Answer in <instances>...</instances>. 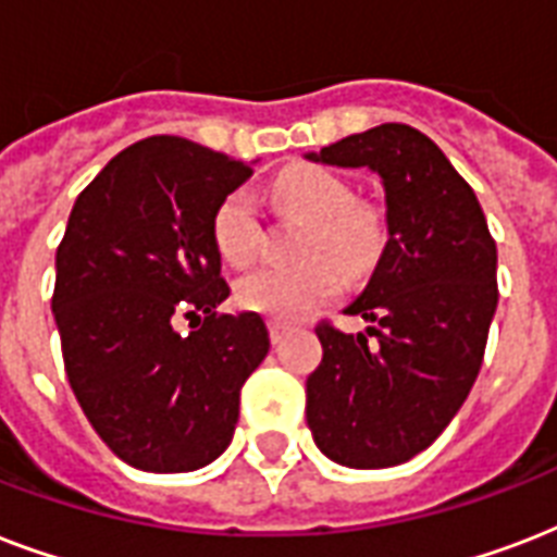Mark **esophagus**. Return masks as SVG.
Returning a JSON list of instances; mask_svg holds the SVG:
<instances>
[{"label": "esophagus", "instance_id": "1", "mask_svg": "<svg viewBox=\"0 0 557 557\" xmlns=\"http://www.w3.org/2000/svg\"><path fill=\"white\" fill-rule=\"evenodd\" d=\"M269 332H271V344H280V341L286 338L288 326L280 321H269Z\"/></svg>", "mask_w": 557, "mask_h": 557}]
</instances>
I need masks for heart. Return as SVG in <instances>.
Segmentation results:
<instances>
[{
  "label": "heart",
  "instance_id": "heart-1",
  "mask_svg": "<svg viewBox=\"0 0 557 557\" xmlns=\"http://www.w3.org/2000/svg\"><path fill=\"white\" fill-rule=\"evenodd\" d=\"M274 199L288 210L312 219L304 257L295 269L265 265L239 280L236 300L248 312L271 321H300L318 306L330 304L344 288V270L364 271L384 243V219L372 205L352 201V187L344 176L321 164H292L274 178ZM260 213L253 196L236 187L219 201L213 213V243L219 257L245 269L260 253Z\"/></svg>",
  "mask_w": 557,
  "mask_h": 557
}]
</instances>
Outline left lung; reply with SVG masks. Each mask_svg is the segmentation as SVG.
<instances>
[{"label": "left lung", "mask_w": 557, "mask_h": 557, "mask_svg": "<svg viewBox=\"0 0 557 557\" xmlns=\"http://www.w3.org/2000/svg\"><path fill=\"white\" fill-rule=\"evenodd\" d=\"M306 159L375 173L387 225L370 283L344 309L372 326H318L323 358L306 379V422L338 466H401L474 387L497 309V248L474 190L413 126H372Z\"/></svg>", "instance_id": "obj_1"}]
</instances>
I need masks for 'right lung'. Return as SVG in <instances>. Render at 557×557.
<instances>
[{"mask_svg": "<svg viewBox=\"0 0 557 557\" xmlns=\"http://www.w3.org/2000/svg\"><path fill=\"white\" fill-rule=\"evenodd\" d=\"M251 164L176 135L126 147L77 196L57 248L54 312L83 413L126 466L196 471L234 440L239 389L269 356L257 312L231 295L213 213ZM199 317L190 336L175 314Z\"/></svg>", "mask_w": 557, "mask_h": 557, "instance_id": "right-lung-1", "label": "right lung"}]
</instances>
